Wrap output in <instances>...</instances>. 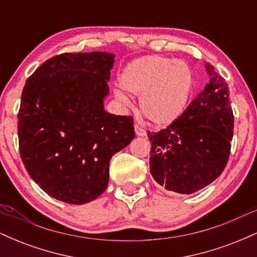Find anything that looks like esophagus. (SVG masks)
Here are the masks:
<instances>
[{"instance_id":"obj_1","label":"esophagus","mask_w":257,"mask_h":257,"mask_svg":"<svg viewBox=\"0 0 257 257\" xmlns=\"http://www.w3.org/2000/svg\"><path fill=\"white\" fill-rule=\"evenodd\" d=\"M134 129H135V134H137L138 137H145V135H146L145 129H143L141 126H139L138 124L134 126Z\"/></svg>"}]
</instances>
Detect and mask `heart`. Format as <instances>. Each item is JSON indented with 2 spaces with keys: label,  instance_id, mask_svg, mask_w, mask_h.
Returning <instances> with one entry per match:
<instances>
[{
  "label": "heart",
  "instance_id": "obj_1",
  "mask_svg": "<svg viewBox=\"0 0 257 257\" xmlns=\"http://www.w3.org/2000/svg\"><path fill=\"white\" fill-rule=\"evenodd\" d=\"M125 90L141 96L144 116L153 124L163 126L182 114L193 90L194 75L190 65L162 55H147L132 61L120 75ZM117 98L128 101L124 91Z\"/></svg>",
  "mask_w": 257,
  "mask_h": 257
}]
</instances>
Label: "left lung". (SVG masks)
I'll return each instance as SVG.
<instances>
[{
  "label": "left lung",
  "instance_id": "left-lung-1",
  "mask_svg": "<svg viewBox=\"0 0 257 257\" xmlns=\"http://www.w3.org/2000/svg\"><path fill=\"white\" fill-rule=\"evenodd\" d=\"M209 81L184 113L166 129L147 132L151 141L150 172L162 187L191 194L221 175L228 162L233 112L228 87L206 64Z\"/></svg>",
  "mask_w": 257,
  "mask_h": 257
}]
</instances>
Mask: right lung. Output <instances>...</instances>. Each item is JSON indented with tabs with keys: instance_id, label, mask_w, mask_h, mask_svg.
<instances>
[{
	"instance_id": "obj_1",
	"label": "right lung",
	"mask_w": 257,
	"mask_h": 257,
	"mask_svg": "<svg viewBox=\"0 0 257 257\" xmlns=\"http://www.w3.org/2000/svg\"><path fill=\"white\" fill-rule=\"evenodd\" d=\"M114 55L64 53L26 81L18 113L26 172L47 194L84 204L106 190L108 164L134 139L132 116L104 110Z\"/></svg>"
}]
</instances>
